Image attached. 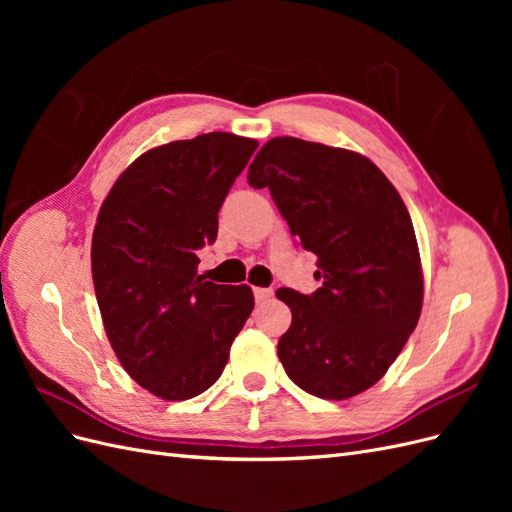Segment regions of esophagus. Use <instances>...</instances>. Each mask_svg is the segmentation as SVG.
<instances>
[{"label": "esophagus", "mask_w": 512, "mask_h": 512, "mask_svg": "<svg viewBox=\"0 0 512 512\" xmlns=\"http://www.w3.org/2000/svg\"><path fill=\"white\" fill-rule=\"evenodd\" d=\"M269 297H273V290L271 288H254L256 303H265Z\"/></svg>", "instance_id": "34e87169"}]
</instances>
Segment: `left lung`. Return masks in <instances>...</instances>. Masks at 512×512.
Segmentation results:
<instances>
[{"label":"left lung","mask_w":512,"mask_h":512,"mask_svg":"<svg viewBox=\"0 0 512 512\" xmlns=\"http://www.w3.org/2000/svg\"><path fill=\"white\" fill-rule=\"evenodd\" d=\"M290 232L316 254L322 286L280 288L290 329L277 356L309 395L348 399L393 365L423 307V269L410 213L393 183L361 153L277 136L250 164Z\"/></svg>","instance_id":"left-lung-1"}]
</instances>
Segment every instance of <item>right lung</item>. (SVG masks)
I'll list each match as a JSON object with an SVG mask.
<instances>
[{
  "mask_svg": "<svg viewBox=\"0 0 512 512\" xmlns=\"http://www.w3.org/2000/svg\"><path fill=\"white\" fill-rule=\"evenodd\" d=\"M258 143L230 132L149 149L104 198L91 275L104 331L132 380L166 401L222 376L254 309L247 284L198 275L196 250L218 237V213Z\"/></svg>",
  "mask_w": 512,
  "mask_h": 512,
  "instance_id": "right-lung-1",
  "label": "right lung"
}]
</instances>
